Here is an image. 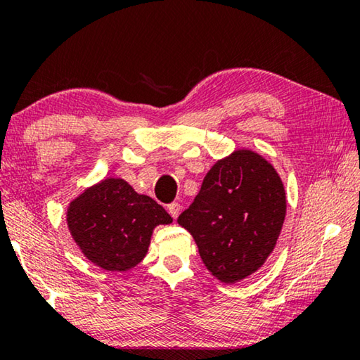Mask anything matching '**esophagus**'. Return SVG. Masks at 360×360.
I'll return each instance as SVG.
<instances>
[{"label":"esophagus","mask_w":360,"mask_h":360,"mask_svg":"<svg viewBox=\"0 0 360 360\" xmlns=\"http://www.w3.org/2000/svg\"><path fill=\"white\" fill-rule=\"evenodd\" d=\"M181 208H182V207L179 205V203H169V205H168V213H169L173 218H178L179 213H181Z\"/></svg>","instance_id":"34e87169"}]
</instances>
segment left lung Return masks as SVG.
<instances>
[{
    "instance_id": "left-lung-1",
    "label": "left lung",
    "mask_w": 360,
    "mask_h": 360,
    "mask_svg": "<svg viewBox=\"0 0 360 360\" xmlns=\"http://www.w3.org/2000/svg\"><path fill=\"white\" fill-rule=\"evenodd\" d=\"M286 192L273 165L238 148L218 160L178 223L194 238L203 265L226 284L264 266L280 238Z\"/></svg>"
}]
</instances>
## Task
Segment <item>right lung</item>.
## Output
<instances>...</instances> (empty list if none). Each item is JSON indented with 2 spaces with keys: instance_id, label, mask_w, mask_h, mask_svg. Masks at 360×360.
I'll return each mask as SVG.
<instances>
[{
  "instance_id": "obj_1",
  "label": "right lung",
  "mask_w": 360,
  "mask_h": 360,
  "mask_svg": "<svg viewBox=\"0 0 360 360\" xmlns=\"http://www.w3.org/2000/svg\"><path fill=\"white\" fill-rule=\"evenodd\" d=\"M68 229L85 259L106 271H127L147 255L153 229L173 218L121 178H105L69 202Z\"/></svg>"
}]
</instances>
